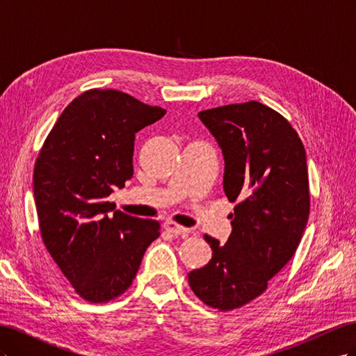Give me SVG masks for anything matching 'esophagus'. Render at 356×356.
<instances>
[{
	"mask_svg": "<svg viewBox=\"0 0 356 356\" xmlns=\"http://www.w3.org/2000/svg\"><path fill=\"white\" fill-rule=\"evenodd\" d=\"M165 229H166L168 232H170L172 234H187V233H190L188 229L182 227V225H178V224L172 222V221L165 222Z\"/></svg>",
	"mask_w": 356,
	"mask_h": 356,
	"instance_id": "esophagus-1",
	"label": "esophagus"
}]
</instances>
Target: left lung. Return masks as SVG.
I'll list each match as a JSON object with an SVG mask.
<instances>
[{
	"label": "left lung",
	"mask_w": 356,
	"mask_h": 356,
	"mask_svg": "<svg viewBox=\"0 0 356 356\" xmlns=\"http://www.w3.org/2000/svg\"><path fill=\"white\" fill-rule=\"evenodd\" d=\"M197 115L221 148L222 188L236 207L227 242L204 234L212 258L188 273V284L225 312L261 296L294 255L309 218L306 152L293 126L257 101Z\"/></svg>",
	"instance_id": "1"
}]
</instances>
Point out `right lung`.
Here are the masks:
<instances>
[{
  "mask_svg": "<svg viewBox=\"0 0 356 356\" xmlns=\"http://www.w3.org/2000/svg\"><path fill=\"white\" fill-rule=\"evenodd\" d=\"M165 114L123 92L88 90L62 111L35 161L42 241L74 289L92 303L123 294L160 236L154 220L110 213L106 197L134 177L135 134Z\"/></svg>",
  "mask_w": 356,
  "mask_h": 356,
  "instance_id": "1",
  "label": "right lung"
}]
</instances>
